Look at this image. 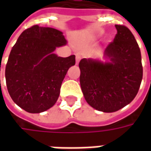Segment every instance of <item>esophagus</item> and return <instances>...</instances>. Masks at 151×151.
Returning a JSON list of instances; mask_svg holds the SVG:
<instances>
[{
  "label": "esophagus",
  "instance_id": "1",
  "mask_svg": "<svg viewBox=\"0 0 151 151\" xmlns=\"http://www.w3.org/2000/svg\"><path fill=\"white\" fill-rule=\"evenodd\" d=\"M80 59H81V54L80 53H77L76 54V65H78Z\"/></svg>",
  "mask_w": 151,
  "mask_h": 151
}]
</instances>
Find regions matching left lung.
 <instances>
[{
  "mask_svg": "<svg viewBox=\"0 0 151 151\" xmlns=\"http://www.w3.org/2000/svg\"><path fill=\"white\" fill-rule=\"evenodd\" d=\"M115 27L116 35L104 53L108 62L86 58L79 62L85 99L104 112H114L130 104L142 79V56L135 38L125 26Z\"/></svg>",
  "mask_w": 151,
  "mask_h": 151,
  "instance_id": "obj_1",
  "label": "left lung"
}]
</instances>
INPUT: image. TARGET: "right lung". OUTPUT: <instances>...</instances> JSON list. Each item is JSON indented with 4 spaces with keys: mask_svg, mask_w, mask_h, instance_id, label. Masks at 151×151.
<instances>
[{
    "mask_svg": "<svg viewBox=\"0 0 151 151\" xmlns=\"http://www.w3.org/2000/svg\"><path fill=\"white\" fill-rule=\"evenodd\" d=\"M66 43L61 31L35 25L13 47L5 67L6 86L13 101L26 111L40 113L56 104L67 71L75 65L74 55L53 53Z\"/></svg>",
    "mask_w": 151,
    "mask_h": 151,
    "instance_id": "add662e5",
    "label": "right lung"
}]
</instances>
